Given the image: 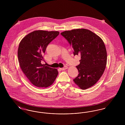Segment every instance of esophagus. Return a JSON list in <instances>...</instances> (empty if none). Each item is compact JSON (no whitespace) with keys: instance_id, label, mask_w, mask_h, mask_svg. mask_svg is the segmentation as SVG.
Returning a JSON list of instances; mask_svg holds the SVG:
<instances>
[{"instance_id":"esophagus-1","label":"esophagus","mask_w":125,"mask_h":125,"mask_svg":"<svg viewBox=\"0 0 125 125\" xmlns=\"http://www.w3.org/2000/svg\"><path fill=\"white\" fill-rule=\"evenodd\" d=\"M67 68H68V67H67V66H65L64 67H63V68H60V70H61L63 71V70H65L67 69Z\"/></svg>"}]
</instances>
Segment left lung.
Segmentation results:
<instances>
[{
    "label": "left lung",
    "instance_id": "left-lung-1",
    "mask_svg": "<svg viewBox=\"0 0 125 125\" xmlns=\"http://www.w3.org/2000/svg\"><path fill=\"white\" fill-rule=\"evenodd\" d=\"M73 50L74 56H81L76 66L79 74L73 82L81 89L94 85L106 67L107 52L103 40L89 30L78 29L61 33Z\"/></svg>",
    "mask_w": 125,
    "mask_h": 125
}]
</instances>
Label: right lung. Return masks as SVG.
<instances>
[{
    "mask_svg": "<svg viewBox=\"0 0 125 125\" xmlns=\"http://www.w3.org/2000/svg\"><path fill=\"white\" fill-rule=\"evenodd\" d=\"M60 34L59 31L35 30L25 36L18 50V61L21 70L34 86L47 88L55 81L57 69L41 64L48 45Z\"/></svg>",
    "mask_w": 125,
    "mask_h": 125,
    "instance_id": "1",
    "label": "right lung"
}]
</instances>
